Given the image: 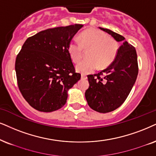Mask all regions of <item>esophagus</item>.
Here are the masks:
<instances>
[{"label": "esophagus", "mask_w": 156, "mask_h": 156, "mask_svg": "<svg viewBox=\"0 0 156 156\" xmlns=\"http://www.w3.org/2000/svg\"><path fill=\"white\" fill-rule=\"evenodd\" d=\"M86 78H87V76H86V75H84V74L81 75V79H86Z\"/></svg>", "instance_id": "obj_1"}]
</instances>
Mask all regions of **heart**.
Instances as JSON below:
<instances>
[{
    "label": "heart",
    "instance_id": "1",
    "mask_svg": "<svg viewBox=\"0 0 156 156\" xmlns=\"http://www.w3.org/2000/svg\"><path fill=\"white\" fill-rule=\"evenodd\" d=\"M83 48L88 50V59L83 60L76 66L77 71L82 74L92 73L100 66L105 68L114 62L119 50L114 39L98 29H90L81 33L80 40L73 39L69 43L68 53L74 62H78L83 55Z\"/></svg>",
    "mask_w": 156,
    "mask_h": 156
}]
</instances>
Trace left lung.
<instances>
[{
	"label": "left lung",
	"mask_w": 156,
	"mask_h": 156,
	"mask_svg": "<svg viewBox=\"0 0 156 156\" xmlns=\"http://www.w3.org/2000/svg\"><path fill=\"white\" fill-rule=\"evenodd\" d=\"M99 29L123 42L117 58L107 68L88 76L89 87L85 96L88 106L94 111L107 113L119 108L127 98L137 79L138 64L135 48L125 37L108 29Z\"/></svg>",
	"instance_id": "8db88e82"
}]
</instances>
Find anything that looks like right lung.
I'll return each mask as SVG.
<instances>
[{
  "label": "right lung",
  "instance_id": "right-lung-1",
  "mask_svg": "<svg viewBox=\"0 0 156 156\" xmlns=\"http://www.w3.org/2000/svg\"><path fill=\"white\" fill-rule=\"evenodd\" d=\"M82 24L47 29L29 37L15 62L23 97L39 112H51L66 103L68 91L80 79L68 53V45Z\"/></svg>",
  "mask_w": 156,
  "mask_h": 156
}]
</instances>
